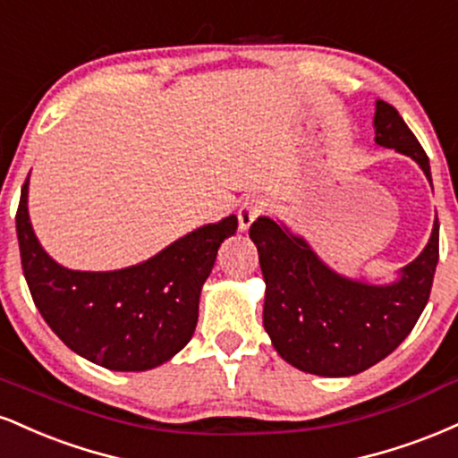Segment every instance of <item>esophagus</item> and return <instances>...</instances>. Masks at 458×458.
Instances as JSON below:
<instances>
[{"label":"esophagus","mask_w":458,"mask_h":458,"mask_svg":"<svg viewBox=\"0 0 458 458\" xmlns=\"http://www.w3.org/2000/svg\"><path fill=\"white\" fill-rule=\"evenodd\" d=\"M266 212V201L259 197H249L244 203H242L240 212H238V218H240V229L246 231L250 227L252 223H255L257 218L261 216V214Z\"/></svg>","instance_id":"obj_1"}]
</instances>
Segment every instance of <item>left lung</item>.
<instances>
[{"instance_id":"8db88e82","label":"left lung","mask_w":458,"mask_h":458,"mask_svg":"<svg viewBox=\"0 0 458 458\" xmlns=\"http://www.w3.org/2000/svg\"><path fill=\"white\" fill-rule=\"evenodd\" d=\"M375 141L411 156L431 182L427 152L384 100L375 111ZM249 235L259 250L263 326L274 349L292 367L321 377L358 375L390 356L422 315L439 261L437 218L427 249L386 287L338 276L302 238L272 218H257Z\"/></svg>"}]
</instances>
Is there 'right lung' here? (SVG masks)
Returning <instances> with one entry per match:
<instances>
[{
  "label": "right lung",
  "mask_w": 458,
  "mask_h": 458,
  "mask_svg": "<svg viewBox=\"0 0 458 458\" xmlns=\"http://www.w3.org/2000/svg\"><path fill=\"white\" fill-rule=\"evenodd\" d=\"M27 175L16 209L21 266L34 304L64 345L111 370H148L192 338L199 295L238 218L192 231L152 259L115 272H77L38 244L27 214Z\"/></svg>",
  "instance_id": "right-lung-1"
}]
</instances>
